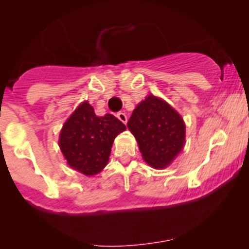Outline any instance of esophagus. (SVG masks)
<instances>
[{
	"mask_svg": "<svg viewBox=\"0 0 249 249\" xmlns=\"http://www.w3.org/2000/svg\"><path fill=\"white\" fill-rule=\"evenodd\" d=\"M117 117H118V119L120 120V122L124 123V124H126V122H127V117H126V114H125V113L119 112V113H118V114H117Z\"/></svg>",
	"mask_w": 249,
	"mask_h": 249,
	"instance_id": "34e87169",
	"label": "esophagus"
}]
</instances>
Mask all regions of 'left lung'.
Listing matches in <instances>:
<instances>
[{"mask_svg": "<svg viewBox=\"0 0 249 249\" xmlns=\"http://www.w3.org/2000/svg\"><path fill=\"white\" fill-rule=\"evenodd\" d=\"M147 164L165 169L183 149L185 124L177 110L157 96L145 97L127 122Z\"/></svg>", "mask_w": 249, "mask_h": 249, "instance_id": "left-lung-1", "label": "left lung"}]
</instances>
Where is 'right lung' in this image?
<instances>
[{
  "label": "right lung",
  "mask_w": 249,
  "mask_h": 249,
  "mask_svg": "<svg viewBox=\"0 0 249 249\" xmlns=\"http://www.w3.org/2000/svg\"><path fill=\"white\" fill-rule=\"evenodd\" d=\"M125 129L113 114L97 117L92 106L83 102L62 126L60 149L72 169L94 176L106 166L114 139Z\"/></svg>",
  "instance_id": "add662e5"
}]
</instances>
